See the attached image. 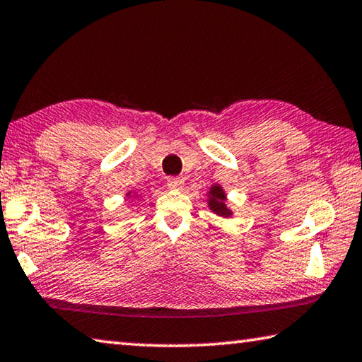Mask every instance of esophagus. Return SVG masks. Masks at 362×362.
Wrapping results in <instances>:
<instances>
[{
    "label": "esophagus",
    "instance_id": "34e87169",
    "mask_svg": "<svg viewBox=\"0 0 362 362\" xmlns=\"http://www.w3.org/2000/svg\"><path fill=\"white\" fill-rule=\"evenodd\" d=\"M183 183H185L183 177H169V179H168V185L170 188H182Z\"/></svg>",
    "mask_w": 362,
    "mask_h": 362
}]
</instances>
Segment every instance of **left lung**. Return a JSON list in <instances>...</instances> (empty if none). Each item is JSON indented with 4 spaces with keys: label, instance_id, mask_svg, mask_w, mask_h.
Instances as JSON below:
<instances>
[{
    "label": "left lung",
    "instance_id": "8db88e82",
    "mask_svg": "<svg viewBox=\"0 0 362 362\" xmlns=\"http://www.w3.org/2000/svg\"><path fill=\"white\" fill-rule=\"evenodd\" d=\"M226 194H223L221 187H214L211 188V202L209 206L211 209L219 216H230V211L226 208Z\"/></svg>",
    "mask_w": 362,
    "mask_h": 362
}]
</instances>
